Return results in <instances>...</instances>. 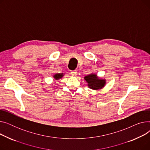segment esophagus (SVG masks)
<instances>
[{"label": "esophagus", "instance_id": "34e87169", "mask_svg": "<svg viewBox=\"0 0 150 150\" xmlns=\"http://www.w3.org/2000/svg\"><path fill=\"white\" fill-rule=\"evenodd\" d=\"M70 74H71V75H72V76H76L77 75V74H78V72H77L76 70H72V71H71Z\"/></svg>", "mask_w": 150, "mask_h": 150}]
</instances>
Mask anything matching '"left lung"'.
Masks as SVG:
<instances>
[{"instance_id":"obj_1","label":"left lung","mask_w":150,"mask_h":150,"mask_svg":"<svg viewBox=\"0 0 150 150\" xmlns=\"http://www.w3.org/2000/svg\"><path fill=\"white\" fill-rule=\"evenodd\" d=\"M84 80L88 82L89 88L94 90H98L103 88L105 85V80L99 79L97 75L91 74L84 77Z\"/></svg>"}]
</instances>
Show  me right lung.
Returning a JSON list of instances; mask_svg holds the SVG:
<instances>
[{"instance_id":"right-lung-1","label":"right lung","mask_w":150,"mask_h":150,"mask_svg":"<svg viewBox=\"0 0 150 150\" xmlns=\"http://www.w3.org/2000/svg\"><path fill=\"white\" fill-rule=\"evenodd\" d=\"M62 76H63V74H57L53 76L55 80H59V78H62Z\"/></svg>"}]
</instances>
